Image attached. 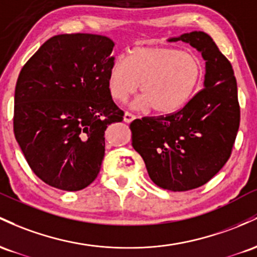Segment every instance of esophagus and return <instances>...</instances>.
I'll return each instance as SVG.
<instances>
[{"mask_svg":"<svg viewBox=\"0 0 257 257\" xmlns=\"http://www.w3.org/2000/svg\"><path fill=\"white\" fill-rule=\"evenodd\" d=\"M135 119H136V116H135L134 114L128 113V111H126V113L123 114V121H125V122L130 123V122H131V121H134Z\"/></svg>","mask_w":257,"mask_h":257,"instance_id":"34e87169","label":"esophagus"}]
</instances>
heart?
<instances>
[{"mask_svg":"<svg viewBox=\"0 0 257 257\" xmlns=\"http://www.w3.org/2000/svg\"><path fill=\"white\" fill-rule=\"evenodd\" d=\"M203 77V65L191 52L163 46H144L119 57L108 70L106 86L113 99L126 102L140 90L135 108L169 115L191 100Z\"/></svg>","mask_w":257,"mask_h":257,"instance_id":"obj_1","label":"heart"}]
</instances>
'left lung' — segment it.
I'll return each mask as SVG.
<instances>
[{"instance_id":"obj_1","label":"left lung","mask_w":257,"mask_h":257,"mask_svg":"<svg viewBox=\"0 0 257 257\" xmlns=\"http://www.w3.org/2000/svg\"><path fill=\"white\" fill-rule=\"evenodd\" d=\"M169 41L189 43L205 60L204 88L177 113L131 122L132 146L151 180L163 189L186 192L209 182L229 159L240 109L232 65L214 40L192 31Z\"/></svg>"}]
</instances>
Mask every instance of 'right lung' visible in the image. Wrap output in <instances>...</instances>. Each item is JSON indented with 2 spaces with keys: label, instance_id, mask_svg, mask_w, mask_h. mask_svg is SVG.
I'll return each mask as SVG.
<instances>
[{
  "label": "right lung",
  "instance_id": "1",
  "mask_svg": "<svg viewBox=\"0 0 257 257\" xmlns=\"http://www.w3.org/2000/svg\"><path fill=\"white\" fill-rule=\"evenodd\" d=\"M114 42L93 34L47 40L20 71L14 93V136L40 180L81 191L96 180L105 130L123 111L106 86Z\"/></svg>",
  "mask_w": 257,
  "mask_h": 257
}]
</instances>
